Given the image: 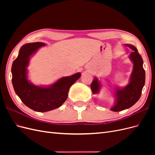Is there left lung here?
<instances>
[{"instance_id":"8db88e82","label":"left lung","mask_w":155,"mask_h":155,"mask_svg":"<svg viewBox=\"0 0 155 155\" xmlns=\"http://www.w3.org/2000/svg\"><path fill=\"white\" fill-rule=\"evenodd\" d=\"M125 46L133 50L130 54V60L133 63V70L128 85L124 88H117L116 90V104L110 109L111 110L114 112L124 110L134 105L141 96L145 85V72L143 68V61L142 56L140 55L135 46L130 45H125ZM100 87V82L95 78L91 85L92 93L99 92Z\"/></svg>"}]
</instances>
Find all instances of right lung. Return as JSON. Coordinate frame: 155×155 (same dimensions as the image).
<instances>
[{"instance_id": "1", "label": "right lung", "mask_w": 155, "mask_h": 155, "mask_svg": "<svg viewBox=\"0 0 155 155\" xmlns=\"http://www.w3.org/2000/svg\"><path fill=\"white\" fill-rule=\"evenodd\" d=\"M45 45L43 43L23 45L12 67V84L15 92L25 105L37 112H47L61 106L67 99L70 87L81 77L79 72L63 77L47 87L31 83L27 79V67L30 56Z\"/></svg>"}]
</instances>
